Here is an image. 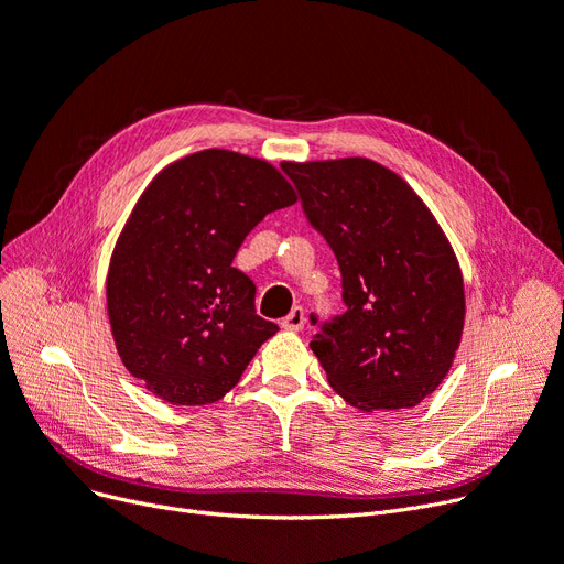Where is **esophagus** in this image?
Instances as JSON below:
<instances>
[{
	"mask_svg": "<svg viewBox=\"0 0 564 564\" xmlns=\"http://www.w3.org/2000/svg\"><path fill=\"white\" fill-rule=\"evenodd\" d=\"M281 327L283 329H290V332H297L304 327V308L302 306H293V311L281 321Z\"/></svg>",
	"mask_w": 564,
	"mask_h": 564,
	"instance_id": "esophagus-1",
	"label": "esophagus"
}]
</instances>
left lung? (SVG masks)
Wrapping results in <instances>:
<instances>
[{
  "mask_svg": "<svg viewBox=\"0 0 564 564\" xmlns=\"http://www.w3.org/2000/svg\"><path fill=\"white\" fill-rule=\"evenodd\" d=\"M281 166L341 269L346 311L311 341L329 386L360 411L421 404L444 381L465 327L463 271L440 223L373 160Z\"/></svg>",
  "mask_w": 564,
  "mask_h": 564,
  "instance_id": "1",
  "label": "left lung"
}]
</instances>
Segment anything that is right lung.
Returning a JSON list of instances; mask_svg holds the SVG:
<instances>
[{"mask_svg":"<svg viewBox=\"0 0 564 564\" xmlns=\"http://www.w3.org/2000/svg\"><path fill=\"white\" fill-rule=\"evenodd\" d=\"M295 202L276 166L223 149L185 155L145 187L113 248L107 306L122 365L155 398L218 402L276 335L232 260L267 214Z\"/></svg>","mask_w":564,"mask_h":564,"instance_id":"obj_1","label":"right lung"}]
</instances>
